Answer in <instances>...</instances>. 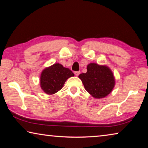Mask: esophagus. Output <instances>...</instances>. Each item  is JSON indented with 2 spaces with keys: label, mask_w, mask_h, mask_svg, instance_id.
Returning a JSON list of instances; mask_svg holds the SVG:
<instances>
[{
  "label": "esophagus",
  "mask_w": 148,
  "mask_h": 148,
  "mask_svg": "<svg viewBox=\"0 0 148 148\" xmlns=\"http://www.w3.org/2000/svg\"><path fill=\"white\" fill-rule=\"evenodd\" d=\"M74 74H75V75H76V76H78L79 74H80V71H76V72H75Z\"/></svg>",
  "instance_id": "1"
}]
</instances>
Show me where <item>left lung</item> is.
I'll list each match as a JSON object with an SVG mask.
<instances>
[{
  "mask_svg": "<svg viewBox=\"0 0 148 148\" xmlns=\"http://www.w3.org/2000/svg\"><path fill=\"white\" fill-rule=\"evenodd\" d=\"M86 73L79 75L85 89L92 97L102 99L112 92L115 86L114 74L109 67L97 63H90Z\"/></svg>",
  "mask_w": 148,
  "mask_h": 148,
  "instance_id": "left-lung-1",
  "label": "left lung"
}]
</instances>
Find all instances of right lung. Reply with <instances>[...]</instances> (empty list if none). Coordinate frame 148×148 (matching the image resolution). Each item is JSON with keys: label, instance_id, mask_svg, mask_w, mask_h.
<instances>
[{"label": "right lung", "instance_id": "right-lung-1", "mask_svg": "<svg viewBox=\"0 0 148 148\" xmlns=\"http://www.w3.org/2000/svg\"><path fill=\"white\" fill-rule=\"evenodd\" d=\"M74 74L69 69L59 63H55L45 69L40 76V87L47 95H53L63 87L66 79Z\"/></svg>", "mask_w": 148, "mask_h": 148}]
</instances>
